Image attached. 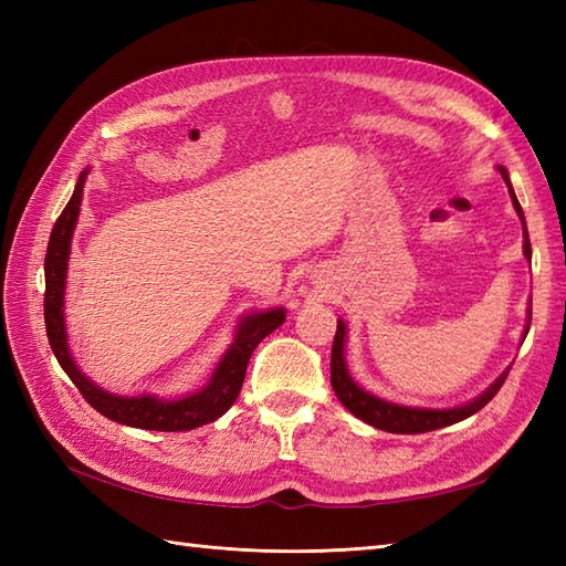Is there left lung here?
Segmentation results:
<instances>
[{
    "label": "left lung",
    "mask_w": 566,
    "mask_h": 566,
    "mask_svg": "<svg viewBox=\"0 0 566 566\" xmlns=\"http://www.w3.org/2000/svg\"><path fill=\"white\" fill-rule=\"evenodd\" d=\"M501 175L506 179L509 191H511V199H513V207L518 211L521 221H523V233H525V243H523V252L525 258L531 260V240H527V231H525V216L518 199H515V191L509 182V175L506 170L501 167ZM533 316V311H531ZM527 316V318H531ZM531 331V321H527V328ZM343 345H345V323L338 321V331H335V338H333V350H331V387L338 396L340 403L347 408V411L355 413L359 420H365V423L375 426L379 430H387V432H401V436H416V432H428V430H438L444 426H452V423H460V420L474 416L476 411H482V408L494 399L499 394V389L503 387V381H506L509 371H503V375L491 384V387L479 396V399L469 401L460 408H411V406H396L389 401H381L377 396L367 394L365 389H359L357 384L350 379L345 369V357H343Z\"/></svg>",
    "instance_id": "obj_1"
}]
</instances>
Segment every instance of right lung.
<instances>
[{
  "mask_svg": "<svg viewBox=\"0 0 566 566\" xmlns=\"http://www.w3.org/2000/svg\"><path fill=\"white\" fill-rule=\"evenodd\" d=\"M82 185L84 172L80 175L75 191L67 201L63 213L57 216V221L51 231V240H48L45 252V296H43V314H45V333L48 343L60 367L65 369V375L72 379V384L80 389L94 411L102 416L116 420L122 426L143 428V430H191L199 426H207L211 420L223 416L238 399L240 387H243L245 369L250 363V355L264 335H270L274 328H280L286 314L284 308L262 311V314L248 316L240 323L235 343L231 350L226 353L221 365L216 367L213 377L207 389H201L191 396H185L179 401H163L158 396H114L99 389L97 384H92L82 375L77 365L72 363L67 350V335H65V316H63V290H65V270H67V255H70V238L75 231V221L80 213L82 201Z\"/></svg>",
  "mask_w": 566,
  "mask_h": 566,
  "instance_id": "right-lung-1",
  "label": "right lung"
}]
</instances>
